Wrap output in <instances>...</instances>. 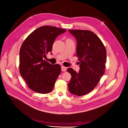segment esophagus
<instances>
[{
  "label": "esophagus",
  "mask_w": 128,
  "mask_h": 128,
  "mask_svg": "<svg viewBox=\"0 0 128 128\" xmlns=\"http://www.w3.org/2000/svg\"><path fill=\"white\" fill-rule=\"evenodd\" d=\"M61 70L62 72H66L67 70V68L64 66H61Z\"/></svg>",
  "instance_id": "obj_1"
}]
</instances>
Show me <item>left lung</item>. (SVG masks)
Segmentation results:
<instances>
[{
  "mask_svg": "<svg viewBox=\"0 0 128 128\" xmlns=\"http://www.w3.org/2000/svg\"><path fill=\"white\" fill-rule=\"evenodd\" d=\"M77 40L76 56L80 69L77 73L72 68L68 89L78 96L86 95L95 88L103 76L106 63V50L100 38L93 32L84 30H69Z\"/></svg>",
  "mask_w": 128,
  "mask_h": 128,
  "instance_id": "8db88e82",
  "label": "left lung"
}]
</instances>
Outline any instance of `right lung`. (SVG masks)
<instances>
[{"label": "right lung", "mask_w": 128, "mask_h": 128, "mask_svg": "<svg viewBox=\"0 0 128 128\" xmlns=\"http://www.w3.org/2000/svg\"><path fill=\"white\" fill-rule=\"evenodd\" d=\"M66 30L50 26L40 27L23 42L20 50L19 70L28 86L42 94L51 92L61 72L58 64L44 60L51 52L56 38Z\"/></svg>", "instance_id": "add662e5"}]
</instances>
